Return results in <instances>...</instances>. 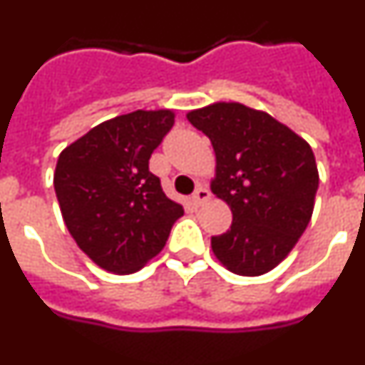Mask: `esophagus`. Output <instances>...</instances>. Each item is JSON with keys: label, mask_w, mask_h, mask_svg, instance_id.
<instances>
[{"label": "esophagus", "mask_w": 365, "mask_h": 365, "mask_svg": "<svg viewBox=\"0 0 365 365\" xmlns=\"http://www.w3.org/2000/svg\"><path fill=\"white\" fill-rule=\"evenodd\" d=\"M208 199H210V192H208L206 188H202V186H199L192 195V201L195 202V205H202V202H206Z\"/></svg>", "instance_id": "1"}]
</instances>
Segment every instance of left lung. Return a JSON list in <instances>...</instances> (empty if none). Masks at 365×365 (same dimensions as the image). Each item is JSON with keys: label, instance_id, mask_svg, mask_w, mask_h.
Returning <instances> with one entry per match:
<instances>
[{"label": "left lung", "instance_id": "8db88e82", "mask_svg": "<svg viewBox=\"0 0 365 365\" xmlns=\"http://www.w3.org/2000/svg\"><path fill=\"white\" fill-rule=\"evenodd\" d=\"M215 151L212 192L232 210V227L212 237L230 272L261 276L278 267L311 221L318 168L311 146L269 113L215 102L186 115Z\"/></svg>", "mask_w": 365, "mask_h": 365}]
</instances>
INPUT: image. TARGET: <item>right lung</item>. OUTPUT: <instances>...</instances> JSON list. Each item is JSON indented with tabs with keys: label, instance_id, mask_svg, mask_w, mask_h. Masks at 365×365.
Segmentation results:
<instances>
[{
	"label": "right lung",
	"instance_id": "add662e5",
	"mask_svg": "<svg viewBox=\"0 0 365 365\" xmlns=\"http://www.w3.org/2000/svg\"><path fill=\"white\" fill-rule=\"evenodd\" d=\"M173 122L172 109H138L95 125L58 157L54 192L62 217L100 269L140 270L185 214L148 166Z\"/></svg>",
	"mask_w": 365,
	"mask_h": 365
}]
</instances>
